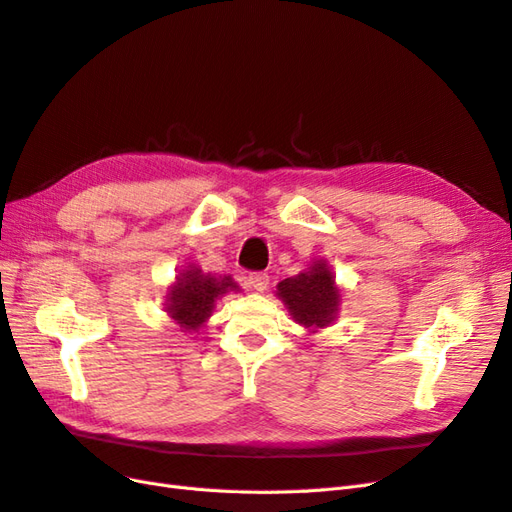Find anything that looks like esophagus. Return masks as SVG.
Masks as SVG:
<instances>
[{
	"label": "esophagus",
	"mask_w": 512,
	"mask_h": 512,
	"mask_svg": "<svg viewBox=\"0 0 512 512\" xmlns=\"http://www.w3.org/2000/svg\"><path fill=\"white\" fill-rule=\"evenodd\" d=\"M247 284H250L258 292H265L269 288V275L267 273H252L250 277H247Z\"/></svg>",
	"instance_id": "1"
}]
</instances>
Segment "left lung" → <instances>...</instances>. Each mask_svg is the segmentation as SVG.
<instances>
[{"instance_id":"1","label":"left lung","mask_w":512,"mask_h":512,"mask_svg":"<svg viewBox=\"0 0 512 512\" xmlns=\"http://www.w3.org/2000/svg\"><path fill=\"white\" fill-rule=\"evenodd\" d=\"M277 297L284 301L290 316L312 333L329 327L337 318L342 301L335 277L324 260H316L307 271L277 284Z\"/></svg>"}]
</instances>
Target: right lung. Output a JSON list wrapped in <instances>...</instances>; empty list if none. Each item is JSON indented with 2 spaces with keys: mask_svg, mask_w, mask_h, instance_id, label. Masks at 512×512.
<instances>
[{
  "mask_svg": "<svg viewBox=\"0 0 512 512\" xmlns=\"http://www.w3.org/2000/svg\"><path fill=\"white\" fill-rule=\"evenodd\" d=\"M239 286L230 277H213L190 265L177 275V282L168 288L166 312L183 331H198L211 316L215 301Z\"/></svg>",
  "mask_w": 512,
  "mask_h": 512,
  "instance_id": "right-lung-1",
  "label": "right lung"
}]
</instances>
